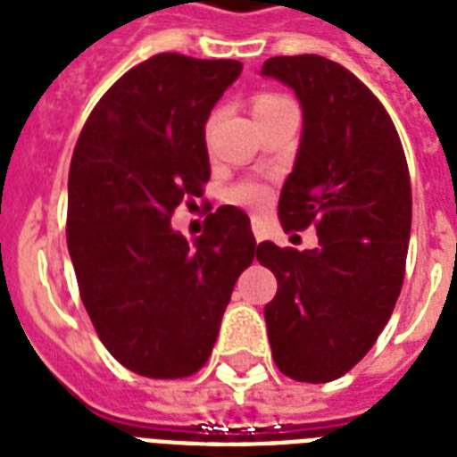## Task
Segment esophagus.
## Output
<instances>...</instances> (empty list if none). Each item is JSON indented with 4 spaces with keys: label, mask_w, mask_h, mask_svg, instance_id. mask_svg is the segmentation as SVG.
Listing matches in <instances>:
<instances>
[{
    "label": "esophagus",
    "mask_w": 457,
    "mask_h": 457,
    "mask_svg": "<svg viewBox=\"0 0 457 457\" xmlns=\"http://www.w3.org/2000/svg\"><path fill=\"white\" fill-rule=\"evenodd\" d=\"M251 229H253V237H256V242H263L265 237H268L265 222L261 220V218H251Z\"/></svg>",
    "instance_id": "obj_1"
}]
</instances>
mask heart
<instances>
[{
  "mask_svg": "<svg viewBox=\"0 0 457 457\" xmlns=\"http://www.w3.org/2000/svg\"><path fill=\"white\" fill-rule=\"evenodd\" d=\"M287 99L275 95H261L253 99V113H261V111L275 109L279 104H285ZM229 199L239 204V206L246 208H263L268 201H270V192H268V187L256 185V182H246V185H239L237 189H232L229 194Z\"/></svg>",
  "mask_w": 457,
  "mask_h": 457,
  "instance_id": "1",
  "label": "heart"
}]
</instances>
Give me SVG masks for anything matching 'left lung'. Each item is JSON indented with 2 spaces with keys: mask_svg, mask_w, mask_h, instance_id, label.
Instances as JSON below:
<instances>
[{
  "mask_svg": "<svg viewBox=\"0 0 457 457\" xmlns=\"http://www.w3.org/2000/svg\"><path fill=\"white\" fill-rule=\"evenodd\" d=\"M294 89L303 113L279 222H315L318 249L258 244L278 278L265 305L272 358L292 379H339L368 353L403 287L412 194L398 132L372 92L339 63L301 54L261 68Z\"/></svg>",
  "mask_w": 457,
  "mask_h": 457,
  "instance_id": "obj_1",
  "label": "left lung"
}]
</instances>
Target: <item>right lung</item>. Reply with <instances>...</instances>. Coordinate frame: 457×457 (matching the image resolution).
Segmentation results:
<instances>
[{
	"instance_id": "obj_1",
	"label": "right lung",
	"mask_w": 457,
	"mask_h": 457,
	"mask_svg": "<svg viewBox=\"0 0 457 457\" xmlns=\"http://www.w3.org/2000/svg\"><path fill=\"white\" fill-rule=\"evenodd\" d=\"M239 61L156 54L102 96L68 172V253L82 303L120 365L152 379L204 368L237 278L258 251L220 206L192 244L172 211L211 178L206 120Z\"/></svg>"
}]
</instances>
